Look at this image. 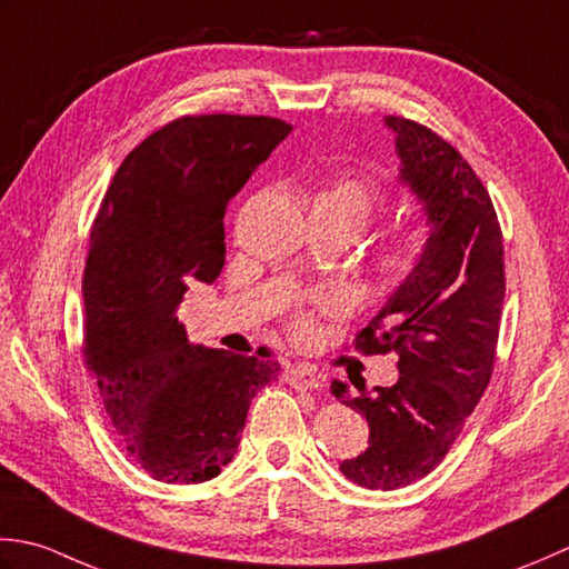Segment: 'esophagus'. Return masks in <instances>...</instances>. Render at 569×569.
<instances>
[{
	"mask_svg": "<svg viewBox=\"0 0 569 569\" xmlns=\"http://www.w3.org/2000/svg\"><path fill=\"white\" fill-rule=\"evenodd\" d=\"M287 380L292 382L295 388H309V390H315V388H321L323 386V380H321V376L317 373L315 368L311 366H292L287 370Z\"/></svg>",
	"mask_w": 569,
	"mask_h": 569,
	"instance_id": "1",
	"label": "esophagus"
}]
</instances>
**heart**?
I'll use <instances>...</instances> for the list:
<instances>
[{"instance_id":"heart-1","label":"heart","mask_w":569,"mask_h":569,"mask_svg":"<svg viewBox=\"0 0 569 569\" xmlns=\"http://www.w3.org/2000/svg\"><path fill=\"white\" fill-rule=\"evenodd\" d=\"M329 206L333 211H339L346 220H349L356 233L370 223V218L376 216L382 199L376 183H370L363 177H356L349 171H329L327 177L321 179L319 189L315 193V201L311 206ZM430 236L432 230L422 220L417 223H408L398 228L386 242L376 258V280L382 289H398L405 282H410L422 268L427 258V250H430ZM295 339L305 341L315 331L311 321L307 317H299L295 321Z\"/></svg>"}]
</instances>
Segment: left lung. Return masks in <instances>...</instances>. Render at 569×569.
Listing matches in <instances>:
<instances>
[{
    "label": "left lung",
    "instance_id": "left-lung-1",
    "mask_svg": "<svg viewBox=\"0 0 569 569\" xmlns=\"http://www.w3.org/2000/svg\"><path fill=\"white\" fill-rule=\"evenodd\" d=\"M386 124L432 236L422 268L356 336L363 353H398L396 386L331 382L370 430L366 451L339 469L373 491L410 486L447 457L491 380L506 295L501 226L481 179L425 124L396 114Z\"/></svg>",
    "mask_w": 569,
    "mask_h": 569
}]
</instances>
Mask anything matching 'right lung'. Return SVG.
<instances>
[{
    "mask_svg": "<svg viewBox=\"0 0 569 569\" xmlns=\"http://www.w3.org/2000/svg\"><path fill=\"white\" fill-rule=\"evenodd\" d=\"M292 132L254 114L179 118L124 157L90 230L83 356L127 455L164 483H201L233 459L277 361L189 341L177 309L226 262L223 216Z\"/></svg>",
    "mask_w": 569,
    "mask_h": 569,
    "instance_id": "1",
    "label": "right lung"
}]
</instances>
